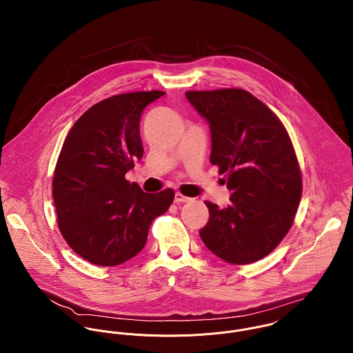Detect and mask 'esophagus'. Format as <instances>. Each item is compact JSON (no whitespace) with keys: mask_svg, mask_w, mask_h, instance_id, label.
Masks as SVG:
<instances>
[{"mask_svg":"<svg viewBox=\"0 0 353 353\" xmlns=\"http://www.w3.org/2000/svg\"><path fill=\"white\" fill-rule=\"evenodd\" d=\"M174 201L176 202V203H181V202L192 201V199H190V197L183 196V194H182V193H179V192H176V193H175V199H174Z\"/></svg>","mask_w":353,"mask_h":353,"instance_id":"obj_1","label":"esophagus"}]
</instances>
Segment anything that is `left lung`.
Here are the masks:
<instances>
[{
    "instance_id": "obj_1",
    "label": "left lung",
    "mask_w": 353,
    "mask_h": 353,
    "mask_svg": "<svg viewBox=\"0 0 353 353\" xmlns=\"http://www.w3.org/2000/svg\"><path fill=\"white\" fill-rule=\"evenodd\" d=\"M188 101L209 122L210 163L225 174L231 205L205 201V246L234 265L273 252L291 230L302 197L301 165L279 117L241 88L188 91Z\"/></svg>"
}]
</instances>
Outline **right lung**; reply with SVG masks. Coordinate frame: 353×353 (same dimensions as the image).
<instances>
[{
    "label": "right lung",
    "mask_w": 353,
    "mask_h": 353,
    "mask_svg": "<svg viewBox=\"0 0 353 353\" xmlns=\"http://www.w3.org/2000/svg\"><path fill=\"white\" fill-rule=\"evenodd\" d=\"M164 94L103 99L74 122L63 141L52 176L57 223L70 249L94 265H121L141 252L152 221L174 201L172 189L144 193L125 178L144 153L141 114Z\"/></svg>",
    "instance_id": "obj_1"
}]
</instances>
